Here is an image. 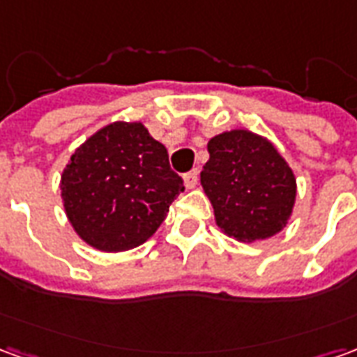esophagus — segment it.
<instances>
[{
  "label": "esophagus",
  "mask_w": 357,
  "mask_h": 357,
  "mask_svg": "<svg viewBox=\"0 0 357 357\" xmlns=\"http://www.w3.org/2000/svg\"><path fill=\"white\" fill-rule=\"evenodd\" d=\"M197 181H199V170H191L183 174V183H185L187 189H193L197 185Z\"/></svg>",
  "instance_id": "esophagus-1"
}]
</instances>
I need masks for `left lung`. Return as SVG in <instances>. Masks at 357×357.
Returning <instances> with one entry per match:
<instances>
[{"label":"left lung","mask_w":357,"mask_h":357,"mask_svg":"<svg viewBox=\"0 0 357 357\" xmlns=\"http://www.w3.org/2000/svg\"><path fill=\"white\" fill-rule=\"evenodd\" d=\"M201 183L218 227L243 243L283 229L296 199V179L279 151L262 135L231 130L208 141Z\"/></svg>","instance_id":"left-lung-1"}]
</instances>
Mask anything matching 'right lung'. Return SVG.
Here are the masks:
<instances>
[{
    "mask_svg": "<svg viewBox=\"0 0 357 357\" xmlns=\"http://www.w3.org/2000/svg\"><path fill=\"white\" fill-rule=\"evenodd\" d=\"M183 189L166 147L141 122H112L95 132L61 176L68 222L82 241L102 252L143 245Z\"/></svg>",
    "mask_w": 357,
    "mask_h": 357,
    "instance_id": "add662e5",
    "label": "right lung"
}]
</instances>
